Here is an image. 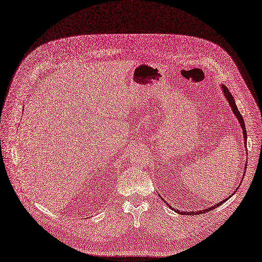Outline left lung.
Segmentation results:
<instances>
[{"instance_id":"left-lung-1","label":"left lung","mask_w":262,"mask_h":262,"mask_svg":"<svg viewBox=\"0 0 262 262\" xmlns=\"http://www.w3.org/2000/svg\"><path fill=\"white\" fill-rule=\"evenodd\" d=\"M220 89H221V91H223V94H224V96H225V98L228 100V103H229V105H230V107H231V111L233 112V114H234V116L237 117V119L239 120V124H240V126H241V129H243V134H244V140H245V144H246V139H247V130H246V127H245V122H244V118H243V116H241V114H240V112H239V110H238V107H237V105H236V102H234V99H233V97H232V95H231V93L229 92V90L227 89V87L224 85V84H221L220 85ZM246 166L247 165H245V169H244V175L243 176H245V172H246ZM237 191V189L234 190V192ZM234 192H232L231 195L228 197V198H226V199H224V200H221L220 203H218V204H216V205H213V206H210V207H208L207 209H204V210H197V211H182V210H178V209H175V208H172L173 210H175L176 212H179V213H182V214H200V213H205V212H207V211H210V210H212V209H214V208H217V207H219L220 205H223L225 201H227L228 199L229 198H231V196L233 195ZM160 196V195H159ZM162 198V200H164L165 201V199L163 198V197H160ZM166 203V201H165ZM167 206H169L170 208H171V206L170 205H168L167 204Z\"/></svg>"}]
</instances>
